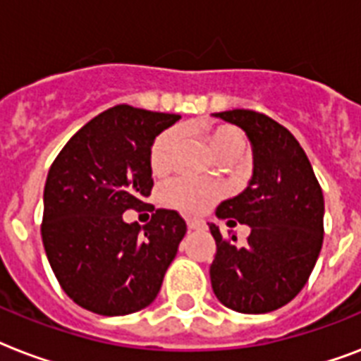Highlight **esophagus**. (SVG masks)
I'll list each match as a JSON object with an SVG mask.
<instances>
[{
    "label": "esophagus",
    "instance_id": "obj_1",
    "mask_svg": "<svg viewBox=\"0 0 361 361\" xmlns=\"http://www.w3.org/2000/svg\"><path fill=\"white\" fill-rule=\"evenodd\" d=\"M204 223L198 219H187V228L189 231H198V228H202Z\"/></svg>",
    "mask_w": 361,
    "mask_h": 361
}]
</instances>
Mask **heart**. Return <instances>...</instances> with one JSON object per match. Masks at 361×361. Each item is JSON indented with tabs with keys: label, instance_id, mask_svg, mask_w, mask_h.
<instances>
[{
	"label": "heart",
	"instance_id": "1",
	"mask_svg": "<svg viewBox=\"0 0 361 361\" xmlns=\"http://www.w3.org/2000/svg\"><path fill=\"white\" fill-rule=\"evenodd\" d=\"M180 144V133L166 129L153 140L149 147V166L155 176L169 174L174 164L176 152ZM206 144L215 159L228 155L236 157L245 147V136L232 125H215L206 130ZM219 187L195 180H176L164 187L163 200L170 208L180 209L187 215L204 214L219 198Z\"/></svg>",
	"mask_w": 361,
	"mask_h": 361
}]
</instances>
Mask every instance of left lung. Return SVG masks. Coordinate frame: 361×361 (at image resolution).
I'll return each mask as SVG.
<instances>
[{
    "label": "left lung",
    "instance_id": "obj_1",
    "mask_svg": "<svg viewBox=\"0 0 361 361\" xmlns=\"http://www.w3.org/2000/svg\"><path fill=\"white\" fill-rule=\"evenodd\" d=\"M215 118L245 130L252 146V178L215 215L251 226L245 245L209 225L217 252L212 288L223 305L260 314L298 296L313 271L324 240V197L307 155L290 130L255 110H226Z\"/></svg>",
    "mask_w": 361,
    "mask_h": 361
}]
</instances>
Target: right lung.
Segmentation results:
<instances>
[{
  "instance_id": "right-lung-1",
  "label": "right lung",
  "mask_w": 361,
  "mask_h": 361,
  "mask_svg": "<svg viewBox=\"0 0 361 361\" xmlns=\"http://www.w3.org/2000/svg\"><path fill=\"white\" fill-rule=\"evenodd\" d=\"M180 118L118 104L71 136L48 170L42 245L65 294L92 313L147 307L185 236L174 209H155L144 226L123 221L152 192L155 136Z\"/></svg>"
}]
</instances>
